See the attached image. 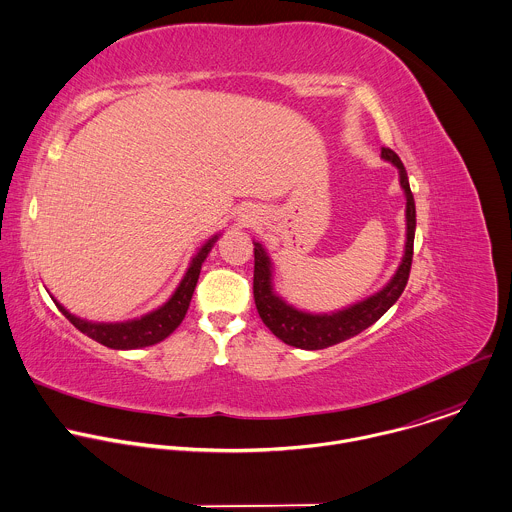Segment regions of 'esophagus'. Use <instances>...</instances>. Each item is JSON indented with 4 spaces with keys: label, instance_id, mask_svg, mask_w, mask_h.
<instances>
[{
    "label": "esophagus",
    "instance_id": "34e87169",
    "mask_svg": "<svg viewBox=\"0 0 512 512\" xmlns=\"http://www.w3.org/2000/svg\"><path fill=\"white\" fill-rule=\"evenodd\" d=\"M239 221H241V225H249V223H251L249 215H241V217H239Z\"/></svg>",
    "mask_w": 512,
    "mask_h": 512
}]
</instances>
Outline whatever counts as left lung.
I'll list each match as a JSON object with an SVG mask.
<instances>
[{
	"mask_svg": "<svg viewBox=\"0 0 512 512\" xmlns=\"http://www.w3.org/2000/svg\"><path fill=\"white\" fill-rule=\"evenodd\" d=\"M381 159L393 163L399 171V183L405 193V249L401 263L395 271V275L373 295L347 305L337 311L329 313H311L305 309H299L291 305L281 293L275 291V265L267 249L253 241L255 245V273H253V295L255 305L261 321L269 327V331L279 337L283 343L305 349V351H317L327 349L337 343H343L373 323H377L401 297V293L407 287L409 273H411V261H413V243H415V227H417V211H415V199L409 187V177L405 171V165L401 163L399 155L383 147Z\"/></svg>",
	"mask_w": 512,
	"mask_h": 512,
	"instance_id": "8db88e82",
	"label": "left lung"
}]
</instances>
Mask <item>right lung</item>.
Segmentation results:
<instances>
[{
    "mask_svg": "<svg viewBox=\"0 0 512 512\" xmlns=\"http://www.w3.org/2000/svg\"><path fill=\"white\" fill-rule=\"evenodd\" d=\"M219 237H221V233L211 235L197 249V253L189 261V267H187L183 279L179 281V285L175 287L171 297L163 305H159L157 309H153L141 317L117 321V323H97V321H87V319H81V317L69 313L53 295H51V299L75 329H79L83 335H87L89 339H93L109 349L129 351V349H141V347L155 345V343L167 339L185 319V313L189 309V303H191V297H193L199 273H201V265L205 263L207 255L211 253V249Z\"/></svg>",
    "mask_w": 512,
    "mask_h": 512,
    "instance_id": "add662e5",
    "label": "right lung"
}]
</instances>
